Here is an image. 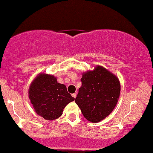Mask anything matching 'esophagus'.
<instances>
[{
	"label": "esophagus",
	"mask_w": 153,
	"mask_h": 153,
	"mask_svg": "<svg viewBox=\"0 0 153 153\" xmlns=\"http://www.w3.org/2000/svg\"><path fill=\"white\" fill-rule=\"evenodd\" d=\"M72 96L74 97V98H76V93H74V94H72Z\"/></svg>",
	"instance_id": "1"
}]
</instances>
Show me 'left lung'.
<instances>
[{"instance_id": "obj_1", "label": "left lung", "mask_w": 153, "mask_h": 153, "mask_svg": "<svg viewBox=\"0 0 153 153\" xmlns=\"http://www.w3.org/2000/svg\"><path fill=\"white\" fill-rule=\"evenodd\" d=\"M82 85L75 99L85 118L98 123L111 113L121 91L119 79L101 66L82 73Z\"/></svg>"}]
</instances>
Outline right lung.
<instances>
[{
  "instance_id": "right-lung-1",
  "label": "right lung",
  "mask_w": 153,
  "mask_h": 153,
  "mask_svg": "<svg viewBox=\"0 0 153 153\" xmlns=\"http://www.w3.org/2000/svg\"><path fill=\"white\" fill-rule=\"evenodd\" d=\"M28 94L35 112L49 121L59 118L66 105L74 100L65 85L57 82L53 75L45 73L33 80Z\"/></svg>"
}]
</instances>
